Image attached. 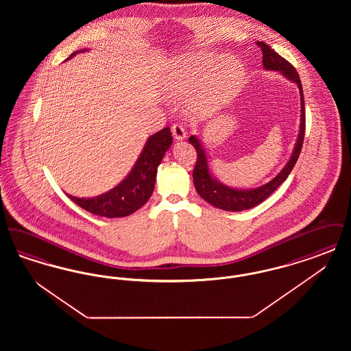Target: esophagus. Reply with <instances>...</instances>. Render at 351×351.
Returning a JSON list of instances; mask_svg holds the SVG:
<instances>
[{
  "instance_id": "esophagus-1",
  "label": "esophagus",
  "mask_w": 351,
  "mask_h": 351,
  "mask_svg": "<svg viewBox=\"0 0 351 351\" xmlns=\"http://www.w3.org/2000/svg\"><path fill=\"white\" fill-rule=\"evenodd\" d=\"M172 135L175 139L183 141L184 138L186 136V132L180 123H175V125H172Z\"/></svg>"
}]
</instances>
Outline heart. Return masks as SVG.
Listing matches in <instances>:
<instances>
[{"label": "heart", "mask_w": 351, "mask_h": 351, "mask_svg": "<svg viewBox=\"0 0 351 351\" xmlns=\"http://www.w3.org/2000/svg\"><path fill=\"white\" fill-rule=\"evenodd\" d=\"M245 68L233 55L199 52L182 56L171 68L163 92L171 100L189 96V109L196 116L216 113L239 92Z\"/></svg>", "instance_id": "b5f03b06"}]
</instances>
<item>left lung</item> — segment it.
I'll use <instances>...</instances> for the list:
<instances>
[{
  "instance_id": "1",
  "label": "left lung",
  "mask_w": 351,
  "mask_h": 351,
  "mask_svg": "<svg viewBox=\"0 0 351 351\" xmlns=\"http://www.w3.org/2000/svg\"><path fill=\"white\" fill-rule=\"evenodd\" d=\"M256 45L261 47L262 53H263V56H262L263 67L266 69H271V71H279L287 79L298 84L299 90H300L301 101L300 132L298 135V142L295 145V150L292 152V156L288 160V163L284 166L283 169L267 184H265L259 188H255V189H243V191L230 188L225 184L219 183L217 179H215L209 171L206 154L202 149L200 141L195 135L189 136V139H188L189 143H192V146L196 149V152H197V160H196V166L193 169L195 188L204 200L222 210H230V212L246 210V209L254 208L266 200L268 196L271 193H274V191L288 178L292 168L295 167V165L299 159L301 149H302V142H304V135H305V105H304V95H302V86H301L299 73L296 72V68L293 67L288 60L282 58L278 52L272 50L267 43L256 42Z\"/></svg>"
}]
</instances>
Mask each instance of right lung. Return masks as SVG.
<instances>
[{"instance_id": "1", "label": "right lung", "mask_w": 351, "mask_h": 351, "mask_svg": "<svg viewBox=\"0 0 351 351\" xmlns=\"http://www.w3.org/2000/svg\"><path fill=\"white\" fill-rule=\"evenodd\" d=\"M80 51H86V49ZM80 51L73 52L68 59ZM171 143L172 134L169 128H165L151 135L130 173L112 191L92 199H80L71 195H67L68 197L86 212L102 217H125L132 215L150 199L155 186L158 166Z\"/></svg>"}]
</instances>
